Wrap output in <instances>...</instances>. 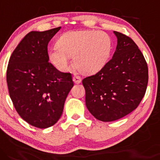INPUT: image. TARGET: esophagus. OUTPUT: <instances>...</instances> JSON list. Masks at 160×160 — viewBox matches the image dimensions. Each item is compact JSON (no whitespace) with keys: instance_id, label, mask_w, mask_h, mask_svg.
<instances>
[{"instance_id":"1","label":"esophagus","mask_w":160,"mask_h":160,"mask_svg":"<svg viewBox=\"0 0 160 160\" xmlns=\"http://www.w3.org/2000/svg\"><path fill=\"white\" fill-rule=\"evenodd\" d=\"M72 80H73V82H74V83H75V84H79V83H81V82H82L81 78L79 76H78V75H75V76H73Z\"/></svg>"}]
</instances>
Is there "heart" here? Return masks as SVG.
I'll return each instance as SVG.
<instances>
[{
	"instance_id": "b5f03b06",
	"label": "heart",
	"mask_w": 160,
	"mask_h": 160,
	"mask_svg": "<svg viewBox=\"0 0 160 160\" xmlns=\"http://www.w3.org/2000/svg\"><path fill=\"white\" fill-rule=\"evenodd\" d=\"M112 48V41L105 32L95 30L72 31L62 34L57 47L49 51L52 63L60 71H66L69 58L81 72L91 74L98 72L108 61Z\"/></svg>"
}]
</instances>
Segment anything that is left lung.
Here are the masks:
<instances>
[{
  "label": "left lung",
  "instance_id": "left-lung-1",
  "mask_svg": "<svg viewBox=\"0 0 160 160\" xmlns=\"http://www.w3.org/2000/svg\"><path fill=\"white\" fill-rule=\"evenodd\" d=\"M114 33L118 40L112 58L82 80L86 107L102 122L119 119L134 110L148 83V63L137 44L125 34Z\"/></svg>",
  "mask_w": 160,
  "mask_h": 160
}]
</instances>
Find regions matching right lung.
I'll return each instance as SVG.
<instances>
[{
    "label": "right lung",
    "instance_id": "add662e5",
    "mask_svg": "<svg viewBox=\"0 0 160 160\" xmlns=\"http://www.w3.org/2000/svg\"><path fill=\"white\" fill-rule=\"evenodd\" d=\"M60 28L27 34L12 52L7 69L9 94L16 110L38 128L58 121L74 85L71 73L61 72L48 62V43Z\"/></svg>",
    "mask_w": 160,
    "mask_h": 160
}]
</instances>
